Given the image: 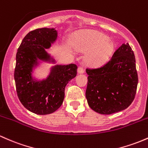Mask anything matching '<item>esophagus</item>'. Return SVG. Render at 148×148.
Wrapping results in <instances>:
<instances>
[{"instance_id":"esophagus-1","label":"esophagus","mask_w":148,"mask_h":148,"mask_svg":"<svg viewBox=\"0 0 148 148\" xmlns=\"http://www.w3.org/2000/svg\"><path fill=\"white\" fill-rule=\"evenodd\" d=\"M77 73H78L79 74L84 73V69L82 67H79L77 68Z\"/></svg>"}]
</instances>
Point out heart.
I'll return each instance as SVG.
<instances>
[{
  "instance_id": "1",
  "label": "heart",
  "mask_w": 148,
  "mask_h": 148,
  "mask_svg": "<svg viewBox=\"0 0 148 148\" xmlns=\"http://www.w3.org/2000/svg\"><path fill=\"white\" fill-rule=\"evenodd\" d=\"M72 47L79 52H87L84 58L89 67L99 68L112 58L114 51V43L105 34L95 30H82L73 36Z\"/></svg>"
}]
</instances>
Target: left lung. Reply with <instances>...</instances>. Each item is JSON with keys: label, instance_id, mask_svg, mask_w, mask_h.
<instances>
[{"label": "left lung", "instance_id": "1", "mask_svg": "<svg viewBox=\"0 0 148 148\" xmlns=\"http://www.w3.org/2000/svg\"><path fill=\"white\" fill-rule=\"evenodd\" d=\"M86 98L90 107L101 114H112L128 108L136 96L138 82L136 58L127 43L114 52L101 68L86 69Z\"/></svg>", "mask_w": 148, "mask_h": 148}]
</instances>
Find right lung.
I'll return each instance as SVG.
<instances>
[{
	"instance_id": "obj_1",
	"label": "right lung",
	"mask_w": 148,
	"mask_h": 148,
	"mask_svg": "<svg viewBox=\"0 0 148 148\" xmlns=\"http://www.w3.org/2000/svg\"><path fill=\"white\" fill-rule=\"evenodd\" d=\"M58 38L55 28H40L29 32L17 49L14 78L17 96L27 110L39 115L53 113L63 104L65 87L77 75L75 64L55 65L49 75L37 80L32 73L41 62L56 63L46 49Z\"/></svg>"
}]
</instances>
